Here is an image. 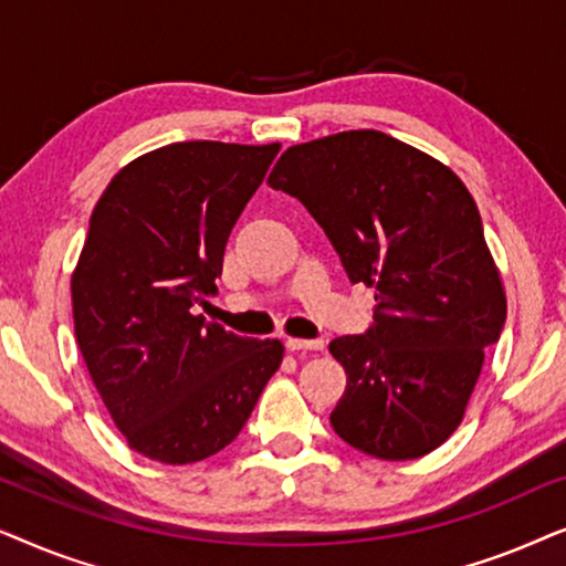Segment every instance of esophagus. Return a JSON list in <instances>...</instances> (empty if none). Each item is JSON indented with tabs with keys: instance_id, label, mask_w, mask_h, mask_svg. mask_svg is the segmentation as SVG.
Masks as SVG:
<instances>
[{
	"instance_id": "1",
	"label": "esophagus",
	"mask_w": 566,
	"mask_h": 566,
	"mask_svg": "<svg viewBox=\"0 0 566 566\" xmlns=\"http://www.w3.org/2000/svg\"><path fill=\"white\" fill-rule=\"evenodd\" d=\"M285 347L289 350H322L324 339H301V337H289L285 339Z\"/></svg>"
}]
</instances>
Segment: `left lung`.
<instances>
[{"label":"left lung","mask_w":566,"mask_h":566,"mask_svg":"<svg viewBox=\"0 0 566 566\" xmlns=\"http://www.w3.org/2000/svg\"><path fill=\"white\" fill-rule=\"evenodd\" d=\"M268 185L306 206L350 283L376 289L366 335L329 343L347 374L332 428L374 459L436 451L467 415L507 314L467 185L370 128L291 146Z\"/></svg>","instance_id":"1"}]
</instances>
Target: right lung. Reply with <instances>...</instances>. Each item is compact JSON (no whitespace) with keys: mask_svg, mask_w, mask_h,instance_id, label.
Here are the masks:
<instances>
[{"mask_svg":"<svg viewBox=\"0 0 566 566\" xmlns=\"http://www.w3.org/2000/svg\"><path fill=\"white\" fill-rule=\"evenodd\" d=\"M281 144L180 142L128 161L90 219L72 275L82 358L136 453L196 463L250 420L277 339L206 322L223 250Z\"/></svg>","mask_w":566,"mask_h":566,"instance_id":"add662e5","label":"right lung"}]
</instances>
